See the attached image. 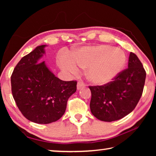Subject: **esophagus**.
I'll return each mask as SVG.
<instances>
[{
    "mask_svg": "<svg viewBox=\"0 0 156 156\" xmlns=\"http://www.w3.org/2000/svg\"><path fill=\"white\" fill-rule=\"evenodd\" d=\"M84 87V84L83 82H82V81L78 82V83H77V89H78V90H80V89H83Z\"/></svg>",
    "mask_w": 156,
    "mask_h": 156,
    "instance_id": "obj_1",
    "label": "esophagus"
}]
</instances>
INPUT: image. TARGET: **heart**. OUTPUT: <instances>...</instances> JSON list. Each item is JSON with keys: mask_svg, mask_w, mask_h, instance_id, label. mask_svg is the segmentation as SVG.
Wrapping results in <instances>:
<instances>
[{"mask_svg": "<svg viewBox=\"0 0 156 156\" xmlns=\"http://www.w3.org/2000/svg\"><path fill=\"white\" fill-rule=\"evenodd\" d=\"M71 60L61 59L60 64L72 73L78 72L76 65L87 69L86 76L89 82L96 85H104L120 74L126 65V57L121 49L100 44L81 47L72 55Z\"/></svg>", "mask_w": 156, "mask_h": 156, "instance_id": "heart-1", "label": "heart"}]
</instances>
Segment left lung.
Here are the masks:
<instances>
[{
	"mask_svg": "<svg viewBox=\"0 0 156 156\" xmlns=\"http://www.w3.org/2000/svg\"><path fill=\"white\" fill-rule=\"evenodd\" d=\"M146 72L135 54L131 52L128 68L103 86L89 87L91 112L105 122L120 120L136 107L143 91Z\"/></svg>",
	"mask_w": 156,
	"mask_h": 156,
	"instance_id": "left-lung-1",
	"label": "left lung"
}]
</instances>
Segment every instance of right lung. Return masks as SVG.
Returning <instances> with one entry per match:
<instances>
[{
  "mask_svg": "<svg viewBox=\"0 0 156 156\" xmlns=\"http://www.w3.org/2000/svg\"><path fill=\"white\" fill-rule=\"evenodd\" d=\"M47 46L36 47L23 57L11 77L12 95L18 109L27 120L38 124L59 120L77 84L76 81L60 80L41 60Z\"/></svg>",
  "mask_w": 156,
  "mask_h": 156,
  "instance_id": "obj_1",
  "label": "right lung"
}]
</instances>
